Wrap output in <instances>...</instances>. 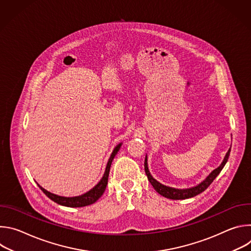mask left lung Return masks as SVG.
<instances>
[{
	"label": "left lung",
	"instance_id": "obj_1",
	"mask_svg": "<svg viewBox=\"0 0 251 251\" xmlns=\"http://www.w3.org/2000/svg\"><path fill=\"white\" fill-rule=\"evenodd\" d=\"M229 153H230V148L227 151L223 163L221 164V166L219 168H217L216 170H213L204 180L199 184L196 187L190 188V189H175V188H171V187H167L162 185L161 183H159L158 181H156L155 178L152 176V175L150 174V171L148 169V163H147V156L145 158V163H144V168H145V172L146 175L148 176V180L151 183V185L153 186V188L156 190V192H158L161 196L167 198V199H171V200H185V199H189V198H193L196 197L197 195L202 193L203 191H205L208 186L213 182L214 178L218 176V175L221 173V171L224 169L225 165L226 164L228 157H229Z\"/></svg>",
	"mask_w": 251,
	"mask_h": 251
}]
</instances>
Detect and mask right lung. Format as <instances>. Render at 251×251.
<instances>
[{
    "label": "right lung",
    "instance_id": "obj_1",
    "mask_svg": "<svg viewBox=\"0 0 251 251\" xmlns=\"http://www.w3.org/2000/svg\"><path fill=\"white\" fill-rule=\"evenodd\" d=\"M121 145H122V143H120V144H118L114 148V150H113V152H112V154H111V156H110V158L108 160V163H107L104 175H103L102 178L100 180V182L94 188H92L90 191H88L87 193H85V194H83L81 196L70 197V198L60 197V196H57V195H54V194H51V193L48 192L43 187H41L39 184H38V186L44 192V194H46V196L48 198H50L51 201H53L54 202H56V203H58L60 205H64V206H68V207H81V206H86V205L92 204L103 195V193H104V191L106 189L107 183H108L109 171H110V167H111L112 161H113L114 157L116 156V154L118 153Z\"/></svg>",
    "mask_w": 251,
    "mask_h": 251
}]
</instances>
